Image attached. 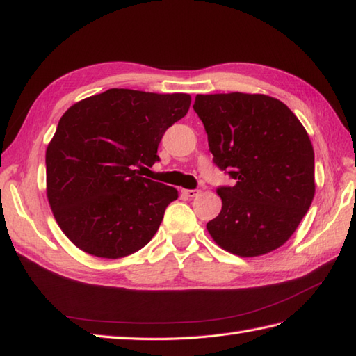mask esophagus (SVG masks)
<instances>
[{
    "label": "esophagus",
    "instance_id": "34e87169",
    "mask_svg": "<svg viewBox=\"0 0 356 356\" xmlns=\"http://www.w3.org/2000/svg\"><path fill=\"white\" fill-rule=\"evenodd\" d=\"M184 195H186V197H197V195L200 194V190H184L182 191Z\"/></svg>",
    "mask_w": 356,
    "mask_h": 356
}]
</instances>
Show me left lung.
<instances>
[{
  "mask_svg": "<svg viewBox=\"0 0 356 356\" xmlns=\"http://www.w3.org/2000/svg\"><path fill=\"white\" fill-rule=\"evenodd\" d=\"M209 151L236 180L217 188L222 211L207 229L225 251L259 257L284 245L315 195L314 148L298 118L266 95H197Z\"/></svg>",
  "mask_w": 356,
  "mask_h": 356,
  "instance_id": "8db88e82",
  "label": "left lung"
}]
</instances>
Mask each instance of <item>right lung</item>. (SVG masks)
Here are the masks:
<instances>
[{
	"mask_svg": "<svg viewBox=\"0 0 356 356\" xmlns=\"http://www.w3.org/2000/svg\"><path fill=\"white\" fill-rule=\"evenodd\" d=\"M190 104L186 93L110 88L59 119L45 151L47 199L59 228L81 251L120 259L153 238L179 194L140 177L136 166L159 162L163 133Z\"/></svg>",
	"mask_w": 356,
	"mask_h": 356,
	"instance_id": "1",
	"label": "right lung"
}]
</instances>
